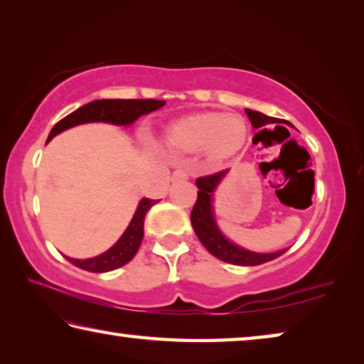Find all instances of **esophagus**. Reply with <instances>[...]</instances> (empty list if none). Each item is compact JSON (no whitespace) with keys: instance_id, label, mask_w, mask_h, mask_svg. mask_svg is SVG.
<instances>
[{"instance_id":"34e87169","label":"esophagus","mask_w":364,"mask_h":364,"mask_svg":"<svg viewBox=\"0 0 364 364\" xmlns=\"http://www.w3.org/2000/svg\"><path fill=\"white\" fill-rule=\"evenodd\" d=\"M188 171L184 168H176L173 171V180H183V178H188Z\"/></svg>"}]
</instances>
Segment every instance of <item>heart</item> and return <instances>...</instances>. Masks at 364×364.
<instances>
[{"label":"heart","instance_id":"1","mask_svg":"<svg viewBox=\"0 0 364 364\" xmlns=\"http://www.w3.org/2000/svg\"><path fill=\"white\" fill-rule=\"evenodd\" d=\"M247 138V125L237 114H199L176 122L167 130L175 149L194 152L205 147L208 157L221 160L236 154Z\"/></svg>","mask_w":364,"mask_h":364}]
</instances>
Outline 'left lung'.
I'll return each instance as SVG.
<instances>
[{
  "label": "left lung",
  "mask_w": 364,
  "mask_h": 364,
  "mask_svg": "<svg viewBox=\"0 0 364 364\" xmlns=\"http://www.w3.org/2000/svg\"><path fill=\"white\" fill-rule=\"evenodd\" d=\"M245 114H247L254 128H260L263 125H269V123L278 122V119H274V117H268L262 112H257V110L245 109ZM226 173L228 170H221L218 173L200 176L196 180L199 191H197V200L193 207V212H191V223H193L197 237H199L202 245H204L213 257H217L226 263L242 264V267H254V264H262L274 260V258L284 254L286 250L274 252V254H257V252L245 250L242 247H239V245L232 244L231 241H228L218 230L217 221H215L213 217L212 196L215 193V189H217L218 183L221 181V178Z\"/></svg>",
  "instance_id": "1"
}]
</instances>
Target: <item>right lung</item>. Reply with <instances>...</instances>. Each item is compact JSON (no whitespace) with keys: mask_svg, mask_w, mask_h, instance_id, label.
<instances>
[{"mask_svg":"<svg viewBox=\"0 0 364 364\" xmlns=\"http://www.w3.org/2000/svg\"><path fill=\"white\" fill-rule=\"evenodd\" d=\"M165 104V101H156V100H100L88 102L77 109L75 112L64 117L59 120L56 125L53 127L51 133H49L48 141H51L56 134L67 130V128L82 125V123L90 122H107L114 123V125H132L134 120H138L141 115H146L152 112V110L160 109ZM156 204L152 199H141L139 205L134 212L130 225L122 234V237L117 241L112 247L104 252V254L86 258V260H78V258L65 257L72 264L82 268L85 271H91V273H106V271H112L123 267L132 258L136 255V252L143 241L144 236V217L149 212V208Z\"/></svg>","mask_w":364,"mask_h":364,"instance_id":"obj_1","label":"right lung"}]
</instances>
